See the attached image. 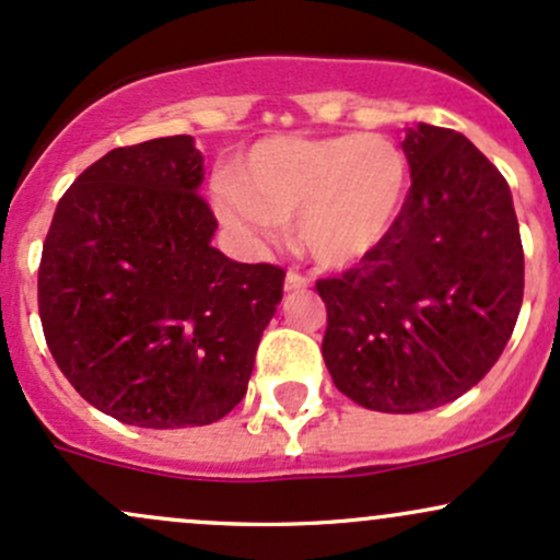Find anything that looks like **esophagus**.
<instances>
[{"instance_id": "1", "label": "esophagus", "mask_w": 560, "mask_h": 560, "mask_svg": "<svg viewBox=\"0 0 560 560\" xmlns=\"http://www.w3.org/2000/svg\"><path fill=\"white\" fill-rule=\"evenodd\" d=\"M306 285H310V280L301 278L299 272H288V275H285V291H288V293H291V291H304Z\"/></svg>"}]
</instances>
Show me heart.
Masks as SVG:
<instances>
[{"mask_svg": "<svg viewBox=\"0 0 560 560\" xmlns=\"http://www.w3.org/2000/svg\"><path fill=\"white\" fill-rule=\"evenodd\" d=\"M405 192L407 159L388 137H269L237 166L235 185L219 187L217 209L250 241L293 219L299 248L343 269L386 237Z\"/></svg>", "mask_w": 560, "mask_h": 560, "instance_id": "heart-1", "label": "heart"}]
</instances>
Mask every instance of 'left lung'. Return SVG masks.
<instances>
[{"label":"left lung","instance_id":"1","mask_svg":"<svg viewBox=\"0 0 560 560\" xmlns=\"http://www.w3.org/2000/svg\"><path fill=\"white\" fill-rule=\"evenodd\" d=\"M401 150L412 187L397 222L317 293L338 392L407 416L463 397L500 360L524 301V248L511 187L468 137L416 124Z\"/></svg>","mask_w":560,"mask_h":560}]
</instances>
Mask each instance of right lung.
<instances>
[{"label":"right lung","instance_id":"obj_1","mask_svg":"<svg viewBox=\"0 0 560 560\" xmlns=\"http://www.w3.org/2000/svg\"><path fill=\"white\" fill-rule=\"evenodd\" d=\"M190 135L116 148L73 182L42 248L39 317L71 386L140 429H190L246 397L285 272L211 246Z\"/></svg>","mask_w":560,"mask_h":560}]
</instances>
